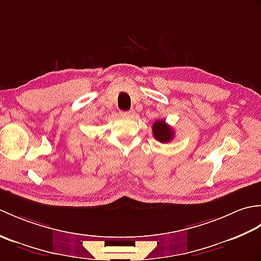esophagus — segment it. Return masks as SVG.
Returning <instances> with one entry per match:
<instances>
[{
    "label": "esophagus",
    "instance_id": "esophagus-1",
    "mask_svg": "<svg viewBox=\"0 0 261 261\" xmlns=\"http://www.w3.org/2000/svg\"><path fill=\"white\" fill-rule=\"evenodd\" d=\"M121 115L124 116V118H132L135 115L134 111H125V112H121Z\"/></svg>",
    "mask_w": 261,
    "mask_h": 261
}]
</instances>
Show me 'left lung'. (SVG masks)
Segmentation results:
<instances>
[{"label":"left lung","instance_id":"1","mask_svg":"<svg viewBox=\"0 0 261 261\" xmlns=\"http://www.w3.org/2000/svg\"><path fill=\"white\" fill-rule=\"evenodd\" d=\"M154 139L160 142H169L174 137V130L166 123L165 120H158L152 124Z\"/></svg>","mask_w":261,"mask_h":261}]
</instances>
